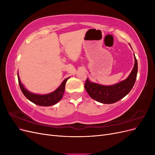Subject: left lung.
Listing matches in <instances>:
<instances>
[{
	"label": "left lung",
	"mask_w": 155,
	"mask_h": 155,
	"mask_svg": "<svg viewBox=\"0 0 155 155\" xmlns=\"http://www.w3.org/2000/svg\"><path fill=\"white\" fill-rule=\"evenodd\" d=\"M134 64L132 71L125 79L118 83L106 86L91 82L87 78L85 88L88 95L93 100L105 104H114L127 95L133 88L137 76L138 63L134 54Z\"/></svg>",
	"instance_id": "8db88e82"
}]
</instances>
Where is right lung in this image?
Segmentation results:
<instances>
[{
  "label": "right lung",
  "instance_id": "add662e5",
  "mask_svg": "<svg viewBox=\"0 0 155 155\" xmlns=\"http://www.w3.org/2000/svg\"><path fill=\"white\" fill-rule=\"evenodd\" d=\"M17 76L18 84H19L21 90L23 94L25 96L28 100L34 103L35 105L43 107L54 105L61 100L64 92L66 82L69 79V78L65 79L59 87L54 91L48 94H34L28 91L21 83L19 76H18V73H17Z\"/></svg>",
  "mask_w": 155,
  "mask_h": 155
}]
</instances>
